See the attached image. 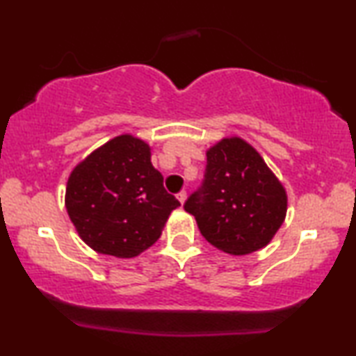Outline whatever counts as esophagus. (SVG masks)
Returning <instances> with one entry per match:
<instances>
[{
    "label": "esophagus",
    "instance_id": "obj_1",
    "mask_svg": "<svg viewBox=\"0 0 356 356\" xmlns=\"http://www.w3.org/2000/svg\"><path fill=\"white\" fill-rule=\"evenodd\" d=\"M177 197H178V201H179V202L184 204V202H186V197H188V194H186V191H179Z\"/></svg>",
    "mask_w": 356,
    "mask_h": 356
}]
</instances>
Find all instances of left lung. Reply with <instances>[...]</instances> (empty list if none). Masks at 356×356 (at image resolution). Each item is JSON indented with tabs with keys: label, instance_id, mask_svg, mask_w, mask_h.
<instances>
[{
	"label": "left lung",
	"instance_id": "8db88e82",
	"mask_svg": "<svg viewBox=\"0 0 356 356\" xmlns=\"http://www.w3.org/2000/svg\"><path fill=\"white\" fill-rule=\"evenodd\" d=\"M206 155L201 188L184 202L202 236L235 256L269 245L286 216L285 188L241 138H223Z\"/></svg>",
	"mask_w": 356,
	"mask_h": 356
}]
</instances>
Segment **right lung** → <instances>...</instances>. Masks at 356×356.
Wrapping results in <instances>:
<instances>
[{
    "label": "right lung",
    "instance_id": "1",
    "mask_svg": "<svg viewBox=\"0 0 356 356\" xmlns=\"http://www.w3.org/2000/svg\"><path fill=\"white\" fill-rule=\"evenodd\" d=\"M65 202L86 245L123 259L152 246L179 206L150 162L149 144L131 134L116 136L76 165Z\"/></svg>",
    "mask_w": 356,
    "mask_h": 356
}]
</instances>
